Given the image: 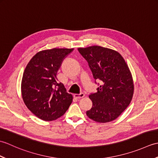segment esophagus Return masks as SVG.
Segmentation results:
<instances>
[{
    "instance_id": "1",
    "label": "esophagus",
    "mask_w": 158,
    "mask_h": 158,
    "mask_svg": "<svg viewBox=\"0 0 158 158\" xmlns=\"http://www.w3.org/2000/svg\"><path fill=\"white\" fill-rule=\"evenodd\" d=\"M84 96H85V94L83 93H80V94H76L74 95V96H75V98H77V99L82 98H83V97H84Z\"/></svg>"
}]
</instances>
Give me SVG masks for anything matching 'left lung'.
I'll use <instances>...</instances> for the list:
<instances>
[{
	"instance_id": "obj_1",
	"label": "left lung",
	"mask_w": 158,
	"mask_h": 158,
	"mask_svg": "<svg viewBox=\"0 0 158 158\" xmlns=\"http://www.w3.org/2000/svg\"><path fill=\"white\" fill-rule=\"evenodd\" d=\"M88 62L95 83L100 81L97 92L90 94L92 109L87 110L89 118L100 123L117 118L132 100V77L125 60L115 50L100 46L78 48Z\"/></svg>"
}]
</instances>
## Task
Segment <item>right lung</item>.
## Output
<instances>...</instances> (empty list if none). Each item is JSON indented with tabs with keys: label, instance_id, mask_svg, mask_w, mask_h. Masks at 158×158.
Instances as JSON below:
<instances>
[{
	"label": "right lung",
	"instance_id": "right-lung-1",
	"mask_svg": "<svg viewBox=\"0 0 158 158\" xmlns=\"http://www.w3.org/2000/svg\"><path fill=\"white\" fill-rule=\"evenodd\" d=\"M74 49L43 50L32 57L22 80V95L26 106L39 118L52 121L68 110L73 96L58 82L57 72L64 59Z\"/></svg>",
	"mask_w": 158,
	"mask_h": 158
}]
</instances>
